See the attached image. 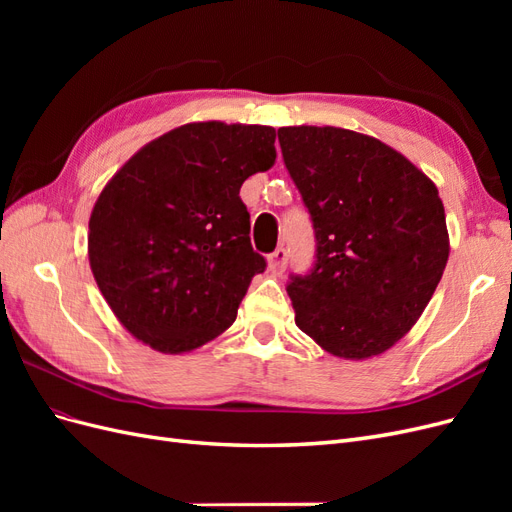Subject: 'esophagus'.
Returning a JSON list of instances; mask_svg holds the SVG:
<instances>
[{
	"mask_svg": "<svg viewBox=\"0 0 512 512\" xmlns=\"http://www.w3.org/2000/svg\"><path fill=\"white\" fill-rule=\"evenodd\" d=\"M288 267V252L284 247H277V250L269 256V271L273 275H282Z\"/></svg>",
	"mask_w": 512,
	"mask_h": 512,
	"instance_id": "esophagus-1",
	"label": "esophagus"
}]
</instances>
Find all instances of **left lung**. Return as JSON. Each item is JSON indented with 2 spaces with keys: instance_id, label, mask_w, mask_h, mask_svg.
I'll use <instances>...</instances> for the list:
<instances>
[{
  "instance_id": "1",
  "label": "left lung",
  "mask_w": 512,
  "mask_h": 512,
  "mask_svg": "<svg viewBox=\"0 0 512 512\" xmlns=\"http://www.w3.org/2000/svg\"><path fill=\"white\" fill-rule=\"evenodd\" d=\"M277 138L316 235L312 273L286 286L294 322L339 359L378 356L442 280L451 245L436 183L367 134L290 126Z\"/></svg>"
}]
</instances>
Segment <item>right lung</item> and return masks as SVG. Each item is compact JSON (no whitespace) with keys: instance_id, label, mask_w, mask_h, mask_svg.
Here are the masks:
<instances>
[{"instance_id":"obj_1","label":"right lung","mask_w":512,"mask_h":512,"mask_svg":"<svg viewBox=\"0 0 512 512\" xmlns=\"http://www.w3.org/2000/svg\"><path fill=\"white\" fill-rule=\"evenodd\" d=\"M275 156L269 126L194 121L138 149L104 185L89 218V265L138 342L183 354L235 322L267 267L239 190Z\"/></svg>"}]
</instances>
